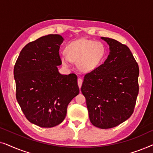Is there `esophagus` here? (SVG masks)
I'll list each match as a JSON object with an SVG mask.
<instances>
[{
  "mask_svg": "<svg viewBox=\"0 0 153 153\" xmlns=\"http://www.w3.org/2000/svg\"><path fill=\"white\" fill-rule=\"evenodd\" d=\"M82 83H83V80L80 78L78 79V85L79 87V88H81V85H82Z\"/></svg>",
  "mask_w": 153,
  "mask_h": 153,
  "instance_id": "esophagus-1",
  "label": "esophagus"
}]
</instances>
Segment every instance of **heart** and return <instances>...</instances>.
Segmentation results:
<instances>
[{
  "instance_id": "1",
  "label": "heart",
  "mask_w": 153,
  "mask_h": 153,
  "mask_svg": "<svg viewBox=\"0 0 153 153\" xmlns=\"http://www.w3.org/2000/svg\"><path fill=\"white\" fill-rule=\"evenodd\" d=\"M66 55H60V60L64 66H71L76 62L82 72H91L97 68L106 56V47L101 42L80 39L71 42L66 46Z\"/></svg>"
}]
</instances>
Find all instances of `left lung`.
Returning a JSON list of instances; mask_svg holds the SVG:
<instances>
[{
  "label": "left lung",
  "instance_id": "left-lung-1",
  "mask_svg": "<svg viewBox=\"0 0 153 153\" xmlns=\"http://www.w3.org/2000/svg\"><path fill=\"white\" fill-rule=\"evenodd\" d=\"M102 39L109 45V55L85 74L81 90L92 124L108 129L132 115L139 94V68L127 46L114 39Z\"/></svg>",
  "mask_w": 153,
  "mask_h": 153
}]
</instances>
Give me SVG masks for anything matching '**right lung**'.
<instances>
[{
    "label": "right lung",
    "instance_id": "obj_1",
    "mask_svg": "<svg viewBox=\"0 0 153 153\" xmlns=\"http://www.w3.org/2000/svg\"><path fill=\"white\" fill-rule=\"evenodd\" d=\"M62 41L59 35H48L30 42L14 65L16 100L27 120L41 127L61 123L69 103L79 93L76 75L58 70Z\"/></svg>",
    "mask_w": 153,
    "mask_h": 153
}]
</instances>
